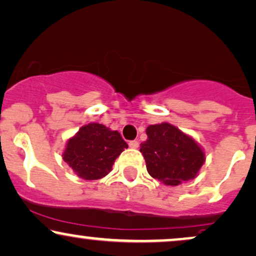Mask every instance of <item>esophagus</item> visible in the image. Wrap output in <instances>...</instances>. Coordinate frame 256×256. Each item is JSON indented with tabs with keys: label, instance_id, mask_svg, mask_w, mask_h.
I'll list each match as a JSON object with an SVG mask.
<instances>
[{
	"label": "esophagus",
	"instance_id": "obj_1",
	"mask_svg": "<svg viewBox=\"0 0 256 256\" xmlns=\"http://www.w3.org/2000/svg\"><path fill=\"white\" fill-rule=\"evenodd\" d=\"M128 146H130L132 149H137V148L140 146V143H138V140H131L130 143H128Z\"/></svg>",
	"mask_w": 256,
	"mask_h": 256
}]
</instances>
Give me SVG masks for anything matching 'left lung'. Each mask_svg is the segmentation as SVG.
<instances>
[{
  "label": "left lung",
  "instance_id": "8db88e82",
  "mask_svg": "<svg viewBox=\"0 0 256 256\" xmlns=\"http://www.w3.org/2000/svg\"><path fill=\"white\" fill-rule=\"evenodd\" d=\"M146 134L140 152L154 178L167 186H178L198 175L205 154L192 137L169 122L148 126Z\"/></svg>",
  "mask_w": 256,
  "mask_h": 256
}]
</instances>
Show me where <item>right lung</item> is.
Returning a JSON list of instances; mask_svg holds the SVG:
<instances>
[{
  "mask_svg": "<svg viewBox=\"0 0 256 256\" xmlns=\"http://www.w3.org/2000/svg\"><path fill=\"white\" fill-rule=\"evenodd\" d=\"M128 149L118 131L98 122L82 126L68 140L63 160L84 180H98L112 170L116 158Z\"/></svg>",
  "mask_w": 256,
  "mask_h": 256,
  "instance_id": "right-lung-1",
  "label": "right lung"
}]
</instances>
